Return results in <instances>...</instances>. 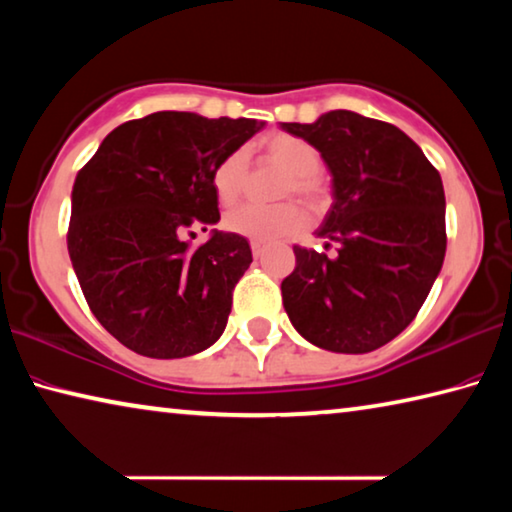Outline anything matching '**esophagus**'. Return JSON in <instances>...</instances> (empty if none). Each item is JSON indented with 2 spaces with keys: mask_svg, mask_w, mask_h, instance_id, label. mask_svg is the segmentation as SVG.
Wrapping results in <instances>:
<instances>
[{
  "mask_svg": "<svg viewBox=\"0 0 512 512\" xmlns=\"http://www.w3.org/2000/svg\"><path fill=\"white\" fill-rule=\"evenodd\" d=\"M264 248H266L264 241H250V250H253V255H255V257L262 255V253H264Z\"/></svg>",
  "mask_w": 512,
  "mask_h": 512,
  "instance_id": "obj_1",
  "label": "esophagus"
}]
</instances>
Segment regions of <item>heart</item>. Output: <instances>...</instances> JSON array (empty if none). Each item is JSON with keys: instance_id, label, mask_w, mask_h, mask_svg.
<instances>
[{"instance_id": "heart-1", "label": "heart", "mask_w": 512, "mask_h": 512, "mask_svg": "<svg viewBox=\"0 0 512 512\" xmlns=\"http://www.w3.org/2000/svg\"><path fill=\"white\" fill-rule=\"evenodd\" d=\"M264 160L287 171L282 196H300L309 205H320L325 185L318 176L320 153L314 144L296 135L275 133L259 142ZM246 180V153L232 151L212 171V187L221 205H232L239 198ZM307 223L305 212L296 203L280 205H241L225 214L223 225L228 232L253 241H273L289 237Z\"/></svg>"}]
</instances>
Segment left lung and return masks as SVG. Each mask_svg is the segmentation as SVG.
Listing matches in <instances>:
<instances>
[{
  "mask_svg": "<svg viewBox=\"0 0 512 512\" xmlns=\"http://www.w3.org/2000/svg\"><path fill=\"white\" fill-rule=\"evenodd\" d=\"M314 144L332 173L316 235L325 250L293 246L282 282L291 325L329 352L363 354L409 327L443 268L445 189L409 135L386 121L332 110L314 124H280Z\"/></svg>",
  "mask_w": 512,
  "mask_h": 512,
  "instance_id": "left-lung-1",
  "label": "left lung"
}]
</instances>
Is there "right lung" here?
Masks as SVG:
<instances>
[{"mask_svg": "<svg viewBox=\"0 0 512 512\" xmlns=\"http://www.w3.org/2000/svg\"><path fill=\"white\" fill-rule=\"evenodd\" d=\"M264 121L162 110L101 142L72 189L67 250L99 323L142 357L180 359L223 334L232 291L253 262L244 237L219 223L212 171Z\"/></svg>", "mask_w": 512, "mask_h": 512, "instance_id": "obj_1", "label": "right lung"}]
</instances>
